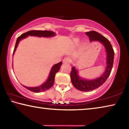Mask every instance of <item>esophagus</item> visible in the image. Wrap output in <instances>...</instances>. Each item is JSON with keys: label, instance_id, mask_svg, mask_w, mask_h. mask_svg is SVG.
Listing matches in <instances>:
<instances>
[{"label": "esophagus", "instance_id": "34e87169", "mask_svg": "<svg viewBox=\"0 0 129 129\" xmlns=\"http://www.w3.org/2000/svg\"><path fill=\"white\" fill-rule=\"evenodd\" d=\"M62 61L64 63H69L70 62V59L68 57L65 58H64V59H63Z\"/></svg>", "mask_w": 129, "mask_h": 129}]
</instances>
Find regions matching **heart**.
Returning <instances> with one entry per match:
<instances>
[{
	"instance_id": "b5f03b06",
	"label": "heart",
	"mask_w": 129,
	"mask_h": 129,
	"mask_svg": "<svg viewBox=\"0 0 129 129\" xmlns=\"http://www.w3.org/2000/svg\"><path fill=\"white\" fill-rule=\"evenodd\" d=\"M74 42L76 44H78L80 43V39L79 38H75L74 39Z\"/></svg>"
}]
</instances>
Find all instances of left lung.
I'll return each mask as SVG.
<instances>
[{"mask_svg": "<svg viewBox=\"0 0 129 129\" xmlns=\"http://www.w3.org/2000/svg\"><path fill=\"white\" fill-rule=\"evenodd\" d=\"M85 34L88 35L91 42H99L104 47L106 54V66L104 72L101 76L92 80H88L81 77L78 73V70L76 69L75 66L72 68L71 73L72 83L76 89L82 91H89L94 90L101 86L106 81L112 71L114 56V52L110 41L102 35L95 31L85 32Z\"/></svg>", "mask_w": 129, "mask_h": 129, "instance_id": "obj_1", "label": "left lung"}]
</instances>
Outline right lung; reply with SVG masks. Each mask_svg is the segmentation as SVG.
<instances>
[{
  "label": "right lung",
  "mask_w": 129,
  "mask_h": 129,
  "mask_svg": "<svg viewBox=\"0 0 129 129\" xmlns=\"http://www.w3.org/2000/svg\"><path fill=\"white\" fill-rule=\"evenodd\" d=\"M28 36H36V37H40V38H52V37H54L56 36L55 32L50 31V30H29L26 33H24L21 35L19 38H17L16 42V44H15V47L14 48V53H13V56L15 53V52L16 51V49L17 48L18 44L20 41L23 40V39L27 38ZM62 61L57 63V64H54L50 71L49 74L48 75L47 80L43 83V84L40 85L35 86V87H28L23 85L24 88L28 89V90L35 93H39L40 91H44L48 90L51 88L53 86V83L54 81V77H55L56 73L58 72L60 69V67L61 66ZM12 67H13V64H12Z\"/></svg>",
  "instance_id": "obj_1"
}]
</instances>
